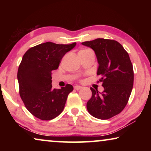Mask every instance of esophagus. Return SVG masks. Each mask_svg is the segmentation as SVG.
<instances>
[{"instance_id":"esophagus-1","label":"esophagus","mask_w":151,"mask_h":151,"mask_svg":"<svg viewBox=\"0 0 151 151\" xmlns=\"http://www.w3.org/2000/svg\"><path fill=\"white\" fill-rule=\"evenodd\" d=\"M82 87V86H74V89H76V90H80V89H81Z\"/></svg>"}]
</instances>
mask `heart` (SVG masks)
Segmentation results:
<instances>
[{
    "mask_svg": "<svg viewBox=\"0 0 151 151\" xmlns=\"http://www.w3.org/2000/svg\"><path fill=\"white\" fill-rule=\"evenodd\" d=\"M88 50H90V49H81V50H80L79 53H82V52H85V51H87Z\"/></svg>",
    "mask_w": 151,
    "mask_h": 151,
    "instance_id": "heart-1",
    "label": "heart"
}]
</instances>
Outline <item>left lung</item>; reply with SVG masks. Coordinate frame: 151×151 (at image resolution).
<instances>
[{
	"label": "left lung",
	"instance_id": "8db88e82",
	"mask_svg": "<svg viewBox=\"0 0 151 151\" xmlns=\"http://www.w3.org/2000/svg\"><path fill=\"white\" fill-rule=\"evenodd\" d=\"M96 53L104 91L92 87V96L86 108L92 116L108 119L123 111L127 106L133 86V68L129 53L116 40L104 38L82 42Z\"/></svg>",
	"mask_w": 151,
	"mask_h": 151
}]
</instances>
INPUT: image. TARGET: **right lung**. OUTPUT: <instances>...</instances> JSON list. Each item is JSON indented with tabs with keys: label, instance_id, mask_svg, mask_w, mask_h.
<instances>
[{
	"label": "right lung",
	"instance_id": "obj_1",
	"mask_svg": "<svg viewBox=\"0 0 151 151\" xmlns=\"http://www.w3.org/2000/svg\"><path fill=\"white\" fill-rule=\"evenodd\" d=\"M47 42L31 47L24 53L18 70L19 93L27 109L37 118L51 120L63 112L68 95L73 89L67 84L61 89L53 88L51 72L76 46Z\"/></svg>",
	"mask_w": 151,
	"mask_h": 151
}]
</instances>
